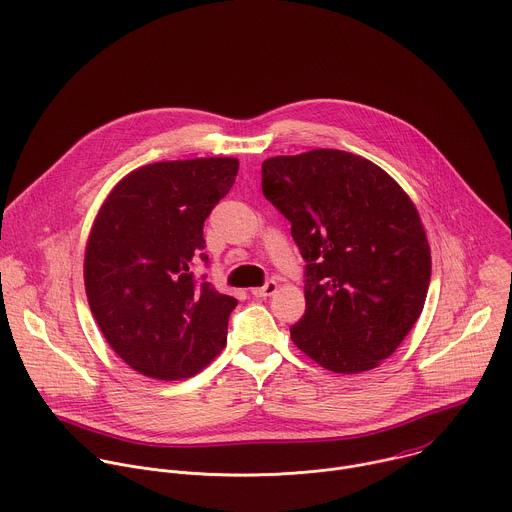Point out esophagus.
Wrapping results in <instances>:
<instances>
[{
    "label": "esophagus",
    "instance_id": "esophagus-1",
    "mask_svg": "<svg viewBox=\"0 0 512 512\" xmlns=\"http://www.w3.org/2000/svg\"><path fill=\"white\" fill-rule=\"evenodd\" d=\"M251 293H253L255 297H271L273 293H277V283H275V281H267L263 287L251 289Z\"/></svg>",
    "mask_w": 512,
    "mask_h": 512
}]
</instances>
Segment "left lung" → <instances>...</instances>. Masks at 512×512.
I'll list each match as a JSON object with an SVG mask.
<instances>
[{"label":"left lung","instance_id":"8db88e82","mask_svg":"<svg viewBox=\"0 0 512 512\" xmlns=\"http://www.w3.org/2000/svg\"><path fill=\"white\" fill-rule=\"evenodd\" d=\"M261 187L307 263L293 344L335 374L374 370L418 321L430 285L414 203L378 164L335 148L267 158Z\"/></svg>","mask_w":512,"mask_h":512}]
</instances>
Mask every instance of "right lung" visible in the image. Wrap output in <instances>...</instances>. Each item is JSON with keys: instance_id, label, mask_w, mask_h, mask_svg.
Listing matches in <instances>:
<instances>
[{"instance_id": "obj_1", "label": "right lung", "mask_w": 512, "mask_h": 512, "mask_svg": "<svg viewBox=\"0 0 512 512\" xmlns=\"http://www.w3.org/2000/svg\"><path fill=\"white\" fill-rule=\"evenodd\" d=\"M231 156L164 160L126 175L102 203L84 255L90 311L110 348L138 374L183 380L227 344L237 305L191 267L207 263L203 225L231 191Z\"/></svg>"}]
</instances>
